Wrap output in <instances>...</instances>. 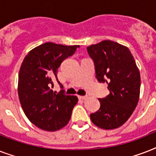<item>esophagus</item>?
<instances>
[{
    "instance_id": "obj_1",
    "label": "esophagus",
    "mask_w": 156,
    "mask_h": 156,
    "mask_svg": "<svg viewBox=\"0 0 156 156\" xmlns=\"http://www.w3.org/2000/svg\"><path fill=\"white\" fill-rule=\"evenodd\" d=\"M78 99H80V100H86V99H87V95H78Z\"/></svg>"
}]
</instances>
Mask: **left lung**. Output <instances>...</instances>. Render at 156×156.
Segmentation results:
<instances>
[{"instance_id":"left-lung-1","label":"left lung","mask_w":156,"mask_h":156,"mask_svg":"<svg viewBox=\"0 0 156 156\" xmlns=\"http://www.w3.org/2000/svg\"><path fill=\"white\" fill-rule=\"evenodd\" d=\"M98 82L108 84L109 95L99 99L100 108L90 115L104 129L118 128L134 111L140 94V73L129 49L111 40L87 48Z\"/></svg>"}]
</instances>
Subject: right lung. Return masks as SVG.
Here are the masks:
<instances>
[{
  "instance_id": "obj_1",
  "label": "right lung",
  "mask_w": 156,
  "mask_h": 156,
  "mask_svg": "<svg viewBox=\"0 0 156 156\" xmlns=\"http://www.w3.org/2000/svg\"><path fill=\"white\" fill-rule=\"evenodd\" d=\"M79 45L66 46L45 43L28 52L18 74V92L26 116L38 128L56 131L70 120L73 107L78 103L75 95H66L61 90L53 92V82L61 62L75 52Z\"/></svg>"
}]
</instances>
